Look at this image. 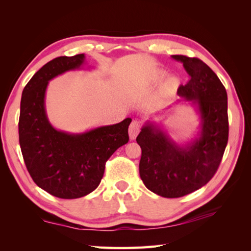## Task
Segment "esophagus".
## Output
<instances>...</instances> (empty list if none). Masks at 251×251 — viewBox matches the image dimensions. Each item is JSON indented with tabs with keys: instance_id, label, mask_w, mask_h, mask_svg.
Returning <instances> with one entry per match:
<instances>
[{
	"instance_id": "esophagus-1",
	"label": "esophagus",
	"mask_w": 251,
	"mask_h": 251,
	"mask_svg": "<svg viewBox=\"0 0 251 251\" xmlns=\"http://www.w3.org/2000/svg\"><path fill=\"white\" fill-rule=\"evenodd\" d=\"M140 128H141V125H140L139 122H138V121H132L131 122V124L129 125V129H128L129 137H130L131 140H134L135 138L137 137V135L139 134Z\"/></svg>"
}]
</instances>
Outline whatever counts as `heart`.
<instances>
[{
	"label": "heart",
	"instance_id": "1",
	"mask_svg": "<svg viewBox=\"0 0 251 251\" xmlns=\"http://www.w3.org/2000/svg\"><path fill=\"white\" fill-rule=\"evenodd\" d=\"M165 76H166V72L165 71H162V70L156 71L153 75V82L154 83L161 82ZM179 86H180V79L177 76L172 75V76L167 77L166 81L164 82L163 87H162V92L165 95L174 94L176 90L179 88Z\"/></svg>",
	"mask_w": 251,
	"mask_h": 251
}]
</instances>
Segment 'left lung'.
<instances>
[{"mask_svg": "<svg viewBox=\"0 0 251 251\" xmlns=\"http://www.w3.org/2000/svg\"><path fill=\"white\" fill-rule=\"evenodd\" d=\"M183 63L189 81L177 94L197 106L199 138L185 146L170 139L157 125L147 123L137 137L141 148L140 178L159 196L177 199L201 189L218 170L228 139L227 95L217 74L199 58L173 55Z\"/></svg>", "mask_w": 251, "mask_h": 251, "instance_id": "1", "label": "left lung"}]
</instances>
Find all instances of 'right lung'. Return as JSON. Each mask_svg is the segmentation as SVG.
<instances>
[{"label":"right lung","instance_id":"1","mask_svg":"<svg viewBox=\"0 0 251 251\" xmlns=\"http://www.w3.org/2000/svg\"><path fill=\"white\" fill-rule=\"evenodd\" d=\"M84 61V54L55 58L32 76L21 96L18 130L25 167L36 185L59 199H78L97 189L106 161L129 140V117L83 134L50 125L45 111L49 81Z\"/></svg>","mask_w":251,"mask_h":251}]
</instances>
